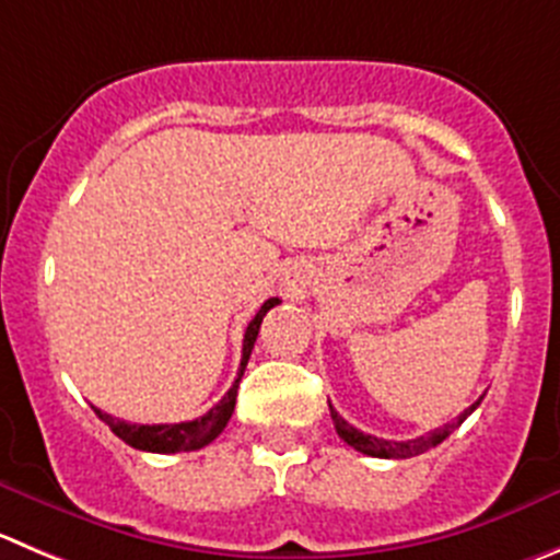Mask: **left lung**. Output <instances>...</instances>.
Segmentation results:
<instances>
[{
  "label": "left lung",
  "instance_id": "1",
  "mask_svg": "<svg viewBox=\"0 0 560 560\" xmlns=\"http://www.w3.org/2000/svg\"><path fill=\"white\" fill-rule=\"evenodd\" d=\"M478 404H481V398H478L476 404H470V407H467L459 418L451 420V423H445L443 429L429 431V434L418 436V440H404V443H396V440H382V436H374V434H363L360 429H354L351 423H346V420L335 412L332 404H329V415H332L335 431H338L340 440H343V443H349L354 451H360V454L376 456V459H409V456L425 454L429 448H434V445L443 443L451 431L459 429V425L465 423L467 415H470Z\"/></svg>",
  "mask_w": 560,
  "mask_h": 560
}]
</instances>
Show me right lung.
Instances as JSON below:
<instances>
[{"label":"right lung","instance_id":"obj_1","mask_svg":"<svg viewBox=\"0 0 560 560\" xmlns=\"http://www.w3.org/2000/svg\"><path fill=\"white\" fill-rule=\"evenodd\" d=\"M277 302L280 300H275V296L266 300L264 305H260V311L255 313L253 322L247 324V332H244V346H242V369H238L236 382H233L231 390L222 396V401L214 404L206 415H200V418L195 420H184V423H156V425L126 423V420L101 412L98 407H93L95 415H98V418L104 420V423L109 425V429L115 431L126 445H131V448L137 451H151V454H178V451H197V448H203V445H209L211 440H217V436L222 434V429H225L228 420H231L233 407H236L238 382H242L244 369H247V360L249 354H253L260 322H264V316L277 305Z\"/></svg>","mask_w":560,"mask_h":560}]
</instances>
